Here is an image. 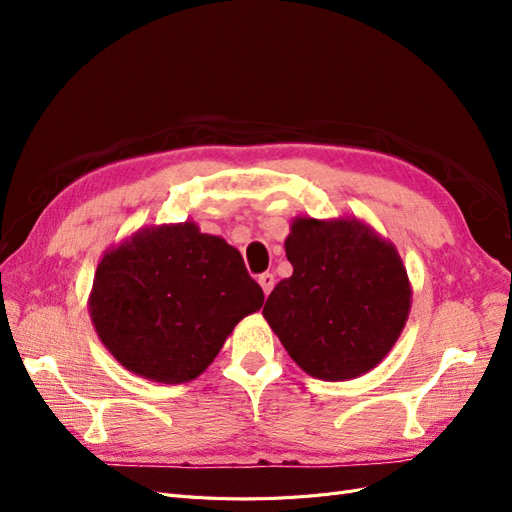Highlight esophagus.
Segmentation results:
<instances>
[{"mask_svg":"<svg viewBox=\"0 0 512 512\" xmlns=\"http://www.w3.org/2000/svg\"><path fill=\"white\" fill-rule=\"evenodd\" d=\"M258 284H260L262 290H265V294H269L273 290V286H275V275L269 273V271L258 275Z\"/></svg>","mask_w":512,"mask_h":512,"instance_id":"esophagus-1","label":"esophagus"}]
</instances>
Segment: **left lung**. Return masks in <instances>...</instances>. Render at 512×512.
I'll list each match as a JSON object with an SVG mask.
<instances>
[{"instance_id": "1", "label": "left lung", "mask_w": 512, "mask_h": 512, "mask_svg": "<svg viewBox=\"0 0 512 512\" xmlns=\"http://www.w3.org/2000/svg\"><path fill=\"white\" fill-rule=\"evenodd\" d=\"M292 275L262 316L305 374L352 380L380 365L406 327L412 286L397 247L359 218H294Z\"/></svg>"}]
</instances>
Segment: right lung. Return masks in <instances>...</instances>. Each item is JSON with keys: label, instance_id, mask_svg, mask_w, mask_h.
<instances>
[{"label": "right lung", "instance_id": "right-lung-1", "mask_svg": "<svg viewBox=\"0 0 512 512\" xmlns=\"http://www.w3.org/2000/svg\"><path fill=\"white\" fill-rule=\"evenodd\" d=\"M262 303L239 250L190 220L141 228L106 250L87 301L117 363L162 384L203 374Z\"/></svg>", "mask_w": 512, "mask_h": 512}]
</instances>
